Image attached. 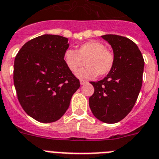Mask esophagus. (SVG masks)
I'll return each instance as SVG.
<instances>
[{
    "label": "esophagus",
    "instance_id": "esophagus-1",
    "mask_svg": "<svg viewBox=\"0 0 159 159\" xmlns=\"http://www.w3.org/2000/svg\"><path fill=\"white\" fill-rule=\"evenodd\" d=\"M86 82H87V81H85V80H83V79L80 80V84H81V85H84V84H85Z\"/></svg>",
    "mask_w": 159,
    "mask_h": 159
}]
</instances>
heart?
I'll return each instance as SVG.
<instances>
[{
  "instance_id": "heart-1",
  "label": "heart",
  "mask_w": 159,
  "mask_h": 159,
  "mask_svg": "<svg viewBox=\"0 0 159 159\" xmlns=\"http://www.w3.org/2000/svg\"><path fill=\"white\" fill-rule=\"evenodd\" d=\"M64 61L72 73H77L85 64V69L78 72L79 78H94L97 75L102 77L108 74L114 67V55L102 42L90 41L82 44L77 51H65Z\"/></svg>"
}]
</instances>
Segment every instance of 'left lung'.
Listing matches in <instances>:
<instances>
[{
	"label": "left lung",
	"mask_w": 159,
	"mask_h": 159,
	"mask_svg": "<svg viewBox=\"0 0 159 159\" xmlns=\"http://www.w3.org/2000/svg\"><path fill=\"white\" fill-rule=\"evenodd\" d=\"M102 38L112 47L114 65L102 80L91 81L94 93L89 97L90 110L100 121L116 123L133 109L143 84L144 59L137 45L114 34Z\"/></svg>",
	"instance_id": "left-lung-1"
}]
</instances>
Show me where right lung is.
Listing matches in <instances>:
<instances>
[{
	"label": "right lung",
	"instance_id": "1",
	"mask_svg": "<svg viewBox=\"0 0 159 159\" xmlns=\"http://www.w3.org/2000/svg\"><path fill=\"white\" fill-rule=\"evenodd\" d=\"M69 45L68 38L44 34L26 42L15 57L17 98L26 114L40 122L60 119L80 87L63 58Z\"/></svg>",
	"mask_w": 159,
	"mask_h": 159
}]
</instances>
